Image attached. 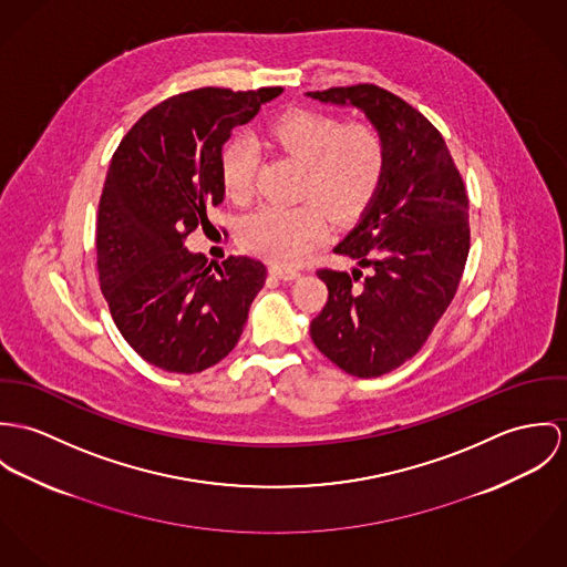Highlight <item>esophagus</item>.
<instances>
[{"instance_id": "1", "label": "esophagus", "mask_w": 567, "mask_h": 567, "mask_svg": "<svg viewBox=\"0 0 567 567\" xmlns=\"http://www.w3.org/2000/svg\"><path fill=\"white\" fill-rule=\"evenodd\" d=\"M269 274L278 280H296L300 276L298 269H289V267H278V265H271L269 267Z\"/></svg>"}]
</instances>
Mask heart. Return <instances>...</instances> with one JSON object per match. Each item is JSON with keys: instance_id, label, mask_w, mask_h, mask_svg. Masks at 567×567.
<instances>
[{"instance_id": "heart-1", "label": "heart", "mask_w": 567, "mask_h": 567, "mask_svg": "<svg viewBox=\"0 0 567 567\" xmlns=\"http://www.w3.org/2000/svg\"><path fill=\"white\" fill-rule=\"evenodd\" d=\"M262 138L305 165L300 197L291 208L262 206L239 230L244 250L278 265H293L319 246L328 233V215L343 224L359 217L377 197L386 174V143L372 124L291 109L271 117ZM256 150L248 138H233L219 156V181L235 204L254 193ZM329 213L326 214L324 210Z\"/></svg>"}]
</instances>
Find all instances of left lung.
Here are the masks:
<instances>
[{
    "label": "left lung",
    "instance_id": "left-lung-1",
    "mask_svg": "<svg viewBox=\"0 0 567 567\" xmlns=\"http://www.w3.org/2000/svg\"><path fill=\"white\" fill-rule=\"evenodd\" d=\"M309 97L357 106L386 143V174L357 228L334 248L361 269H317L328 300L311 321L317 350L346 374L377 378L413 359L450 307L470 252V199L440 134L377 84Z\"/></svg>",
    "mask_w": 567,
    "mask_h": 567
}]
</instances>
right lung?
Masks as SVG:
<instances>
[{"instance_id":"1","label":"right lung","mask_w":567,"mask_h":567,"mask_svg":"<svg viewBox=\"0 0 567 567\" xmlns=\"http://www.w3.org/2000/svg\"><path fill=\"white\" fill-rule=\"evenodd\" d=\"M280 86H204L150 109L113 154L97 210V274L132 350L176 374H197L237 346L267 269L250 256L221 265L185 248L224 202L219 156L237 126Z\"/></svg>"}]
</instances>
